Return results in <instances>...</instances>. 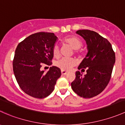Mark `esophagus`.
Wrapping results in <instances>:
<instances>
[{"label":"esophagus","mask_w":125,"mask_h":125,"mask_svg":"<svg viewBox=\"0 0 125 125\" xmlns=\"http://www.w3.org/2000/svg\"><path fill=\"white\" fill-rule=\"evenodd\" d=\"M61 73L63 75H66V74H68V72L66 71H65V70H62Z\"/></svg>","instance_id":"34e87169"}]
</instances>
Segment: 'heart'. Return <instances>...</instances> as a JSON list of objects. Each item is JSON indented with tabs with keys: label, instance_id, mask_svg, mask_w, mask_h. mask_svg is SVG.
I'll return each instance as SVG.
<instances>
[{
	"label": "heart",
	"instance_id": "b5f03b06",
	"mask_svg": "<svg viewBox=\"0 0 125 125\" xmlns=\"http://www.w3.org/2000/svg\"><path fill=\"white\" fill-rule=\"evenodd\" d=\"M63 42L71 46L74 50L75 53L77 54L80 52L79 49L82 46V41L79 37L74 36H70L64 39ZM52 54L55 58L60 56V49L58 45H55L54 46ZM55 65L62 70L68 71L75 65V61L73 59L70 58H62L60 60H58Z\"/></svg>",
	"mask_w": 125,
	"mask_h": 125
}]
</instances>
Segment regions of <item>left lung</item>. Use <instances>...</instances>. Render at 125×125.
I'll list each match as a JSON object with an SVG mask.
<instances>
[{
	"instance_id": "left-lung-1",
	"label": "left lung",
	"mask_w": 125,
	"mask_h": 125,
	"mask_svg": "<svg viewBox=\"0 0 125 125\" xmlns=\"http://www.w3.org/2000/svg\"><path fill=\"white\" fill-rule=\"evenodd\" d=\"M77 34L86 40L88 52L78 67L86 70L82 76L79 71L71 83L73 90L83 98H92L101 93L109 83L115 61L111 44L97 32L89 30H79Z\"/></svg>"
}]
</instances>
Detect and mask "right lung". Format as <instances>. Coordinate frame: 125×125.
<instances>
[{
    "mask_svg": "<svg viewBox=\"0 0 125 125\" xmlns=\"http://www.w3.org/2000/svg\"><path fill=\"white\" fill-rule=\"evenodd\" d=\"M57 37L52 32H39L30 35L17 45L12 62L18 85L24 93L37 99L48 96L61 75L59 68L52 66L45 73L44 65H50L52 50Z\"/></svg>",
    "mask_w": 125,
    "mask_h": 125,
    "instance_id": "add662e5",
    "label": "right lung"
}]
</instances>
